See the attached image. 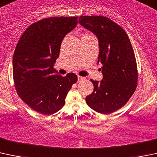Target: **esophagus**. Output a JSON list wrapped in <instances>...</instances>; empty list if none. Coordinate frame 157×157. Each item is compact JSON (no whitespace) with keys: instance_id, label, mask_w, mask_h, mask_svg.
Returning <instances> with one entry per match:
<instances>
[{"instance_id":"1","label":"esophagus","mask_w":157,"mask_h":157,"mask_svg":"<svg viewBox=\"0 0 157 157\" xmlns=\"http://www.w3.org/2000/svg\"><path fill=\"white\" fill-rule=\"evenodd\" d=\"M85 77H81V76H78V81H81V80H85Z\"/></svg>"}]
</instances>
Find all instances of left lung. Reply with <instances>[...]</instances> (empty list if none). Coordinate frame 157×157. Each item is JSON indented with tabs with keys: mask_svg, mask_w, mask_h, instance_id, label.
<instances>
[{
	"mask_svg": "<svg viewBox=\"0 0 157 157\" xmlns=\"http://www.w3.org/2000/svg\"><path fill=\"white\" fill-rule=\"evenodd\" d=\"M79 23L96 35L99 44L98 63L103 79L91 80L94 90L86 96L90 108L103 114L121 108L137 87L138 70L129 38L119 25L101 16H81Z\"/></svg>",
	"mask_w": 157,
	"mask_h": 157,
	"instance_id": "obj_1",
	"label": "left lung"
}]
</instances>
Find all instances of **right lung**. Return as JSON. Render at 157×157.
Wrapping results in <instances>:
<instances>
[{
	"mask_svg": "<svg viewBox=\"0 0 157 157\" xmlns=\"http://www.w3.org/2000/svg\"><path fill=\"white\" fill-rule=\"evenodd\" d=\"M77 24V16L50 17L31 25L21 36L13 58L18 95L33 110L44 115L56 113L77 76L58 74L53 65L62 41Z\"/></svg>",
	"mask_w": 157,
	"mask_h": 157,
	"instance_id": "obj_1",
	"label": "right lung"
}]
</instances>
